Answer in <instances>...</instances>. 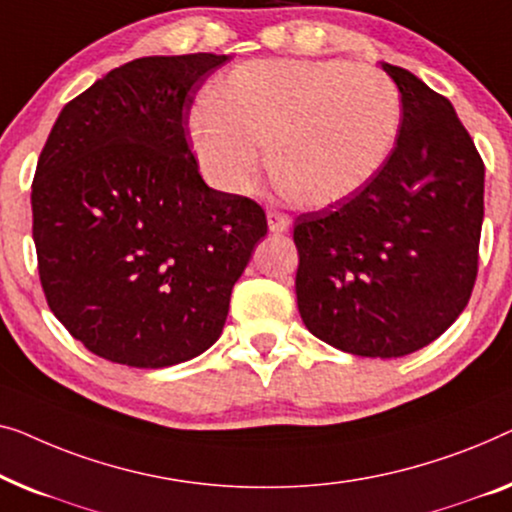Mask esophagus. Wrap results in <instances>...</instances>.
<instances>
[{"instance_id": "obj_1", "label": "esophagus", "mask_w": 512, "mask_h": 512, "mask_svg": "<svg viewBox=\"0 0 512 512\" xmlns=\"http://www.w3.org/2000/svg\"><path fill=\"white\" fill-rule=\"evenodd\" d=\"M266 218H269V229L273 234H283L290 227V218L280 208H266Z\"/></svg>"}]
</instances>
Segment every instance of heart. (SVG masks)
<instances>
[{
    "mask_svg": "<svg viewBox=\"0 0 512 512\" xmlns=\"http://www.w3.org/2000/svg\"><path fill=\"white\" fill-rule=\"evenodd\" d=\"M199 167L222 190L255 183L266 141L280 185L301 204L362 192L397 146L401 95L385 71L348 60H255L229 71L190 115Z\"/></svg>",
    "mask_w": 512,
    "mask_h": 512,
    "instance_id": "obj_1",
    "label": "heart"
}]
</instances>
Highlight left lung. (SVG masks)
Masks as SVG:
<instances>
[{
  "instance_id": "1",
  "label": "left lung",
  "mask_w": 512,
  "mask_h": 512,
  "mask_svg": "<svg viewBox=\"0 0 512 512\" xmlns=\"http://www.w3.org/2000/svg\"><path fill=\"white\" fill-rule=\"evenodd\" d=\"M401 92L397 146L355 197L294 220L306 329L362 357H403L469 304L485 215V164L443 95L383 62Z\"/></svg>"
}]
</instances>
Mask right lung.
Listing matches in <instances>:
<instances>
[{
  "mask_svg": "<svg viewBox=\"0 0 512 512\" xmlns=\"http://www.w3.org/2000/svg\"><path fill=\"white\" fill-rule=\"evenodd\" d=\"M227 55L139 57L64 106L32 183L50 311L97 357L164 369L211 348L266 234L257 201L204 183L187 111Z\"/></svg>",
  "mask_w": 512,
  "mask_h": 512,
  "instance_id": "1",
  "label": "right lung"
}]
</instances>
